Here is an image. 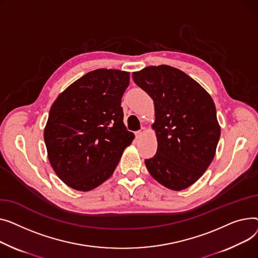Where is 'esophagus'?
Masks as SVG:
<instances>
[{
    "instance_id": "1",
    "label": "esophagus",
    "mask_w": 258,
    "mask_h": 258,
    "mask_svg": "<svg viewBox=\"0 0 258 258\" xmlns=\"http://www.w3.org/2000/svg\"><path fill=\"white\" fill-rule=\"evenodd\" d=\"M145 132H146V128H145V127H142V129H141V130H139V131H136V132H135L136 138H141V136H142Z\"/></svg>"
}]
</instances>
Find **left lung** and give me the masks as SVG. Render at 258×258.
Here are the masks:
<instances>
[{
    "mask_svg": "<svg viewBox=\"0 0 258 258\" xmlns=\"http://www.w3.org/2000/svg\"><path fill=\"white\" fill-rule=\"evenodd\" d=\"M132 78L155 106L158 147L145 160L147 169L165 187L185 189L215 157L221 135L215 103L198 82L170 66L148 67Z\"/></svg>",
    "mask_w": 258,
    "mask_h": 258,
    "instance_id": "left-lung-1",
    "label": "left lung"
}]
</instances>
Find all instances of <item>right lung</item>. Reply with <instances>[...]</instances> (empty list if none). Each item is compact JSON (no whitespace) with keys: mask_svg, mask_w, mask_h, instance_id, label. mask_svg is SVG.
I'll return each instance as SVG.
<instances>
[{"mask_svg":"<svg viewBox=\"0 0 258 258\" xmlns=\"http://www.w3.org/2000/svg\"><path fill=\"white\" fill-rule=\"evenodd\" d=\"M129 80L128 72L95 70L53 103L43 138L53 170L70 187L88 191L102 184L132 143L120 106Z\"/></svg>","mask_w":258,"mask_h":258,"instance_id":"1","label":"right lung"}]
</instances>
